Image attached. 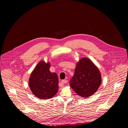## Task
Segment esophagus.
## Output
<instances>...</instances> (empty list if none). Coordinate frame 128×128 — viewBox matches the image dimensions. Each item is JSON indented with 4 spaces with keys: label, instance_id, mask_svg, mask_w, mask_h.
Returning a JSON list of instances; mask_svg holds the SVG:
<instances>
[{
    "label": "esophagus",
    "instance_id": "1",
    "mask_svg": "<svg viewBox=\"0 0 128 128\" xmlns=\"http://www.w3.org/2000/svg\"><path fill=\"white\" fill-rule=\"evenodd\" d=\"M67 82H68V80H62V84H66L67 83Z\"/></svg>",
    "mask_w": 128,
    "mask_h": 128
}]
</instances>
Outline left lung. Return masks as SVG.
Segmentation results:
<instances>
[{"label":"left lung","mask_w":128,"mask_h":128,"mask_svg":"<svg viewBox=\"0 0 128 128\" xmlns=\"http://www.w3.org/2000/svg\"><path fill=\"white\" fill-rule=\"evenodd\" d=\"M101 82V74L97 67L89 58H82L77 63L70 85L77 94L88 97L97 91Z\"/></svg>","instance_id":"left-lung-1"}]
</instances>
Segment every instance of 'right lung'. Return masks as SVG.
I'll return each instance as SVG.
<instances>
[{"instance_id": "1", "label": "right lung", "mask_w": 128, "mask_h": 128, "mask_svg": "<svg viewBox=\"0 0 128 128\" xmlns=\"http://www.w3.org/2000/svg\"><path fill=\"white\" fill-rule=\"evenodd\" d=\"M50 64L39 62L32 72L28 85L33 94L42 100L52 98L58 90V78L56 73L50 71Z\"/></svg>"}]
</instances>
